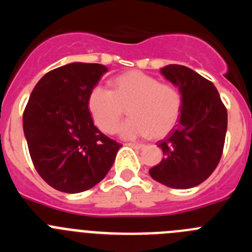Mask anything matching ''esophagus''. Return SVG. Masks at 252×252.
Listing matches in <instances>:
<instances>
[{"instance_id":"1","label":"esophagus","mask_w":252,"mask_h":252,"mask_svg":"<svg viewBox=\"0 0 252 252\" xmlns=\"http://www.w3.org/2000/svg\"><path fill=\"white\" fill-rule=\"evenodd\" d=\"M128 145H130L131 148H133V149H142L144 146H145L144 144H136V142H130Z\"/></svg>"}]
</instances>
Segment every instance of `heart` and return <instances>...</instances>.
Listing matches in <instances>:
<instances>
[{
  "label": "heart",
  "instance_id": "obj_1",
  "mask_svg": "<svg viewBox=\"0 0 252 252\" xmlns=\"http://www.w3.org/2000/svg\"><path fill=\"white\" fill-rule=\"evenodd\" d=\"M182 103V95L175 87L160 83L140 70L119 75L113 81V92L95 86L88 95L93 121L103 132H115L127 108L131 119L119 128L124 139L165 136L178 122Z\"/></svg>",
  "mask_w": 252,
  "mask_h": 252
}]
</instances>
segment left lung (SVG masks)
Segmentation results:
<instances>
[{"mask_svg": "<svg viewBox=\"0 0 252 252\" xmlns=\"http://www.w3.org/2000/svg\"><path fill=\"white\" fill-rule=\"evenodd\" d=\"M182 95L179 124L159 142L164 158L149 170L151 178L174 189L203 183L222 157L227 111L212 82L192 69L169 64L160 69Z\"/></svg>", "mask_w": 252, "mask_h": 252, "instance_id": "left-lung-1", "label": "left lung"}]
</instances>
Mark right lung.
<instances>
[{
	"label": "right lung",
	"instance_id": "add662e5",
	"mask_svg": "<svg viewBox=\"0 0 252 252\" xmlns=\"http://www.w3.org/2000/svg\"><path fill=\"white\" fill-rule=\"evenodd\" d=\"M95 63H69L46 73L31 92L24 112V133L39 175L64 193L98 184L121 144L93 124L88 95L107 73Z\"/></svg>",
	"mask_w": 252,
	"mask_h": 252
}]
</instances>
